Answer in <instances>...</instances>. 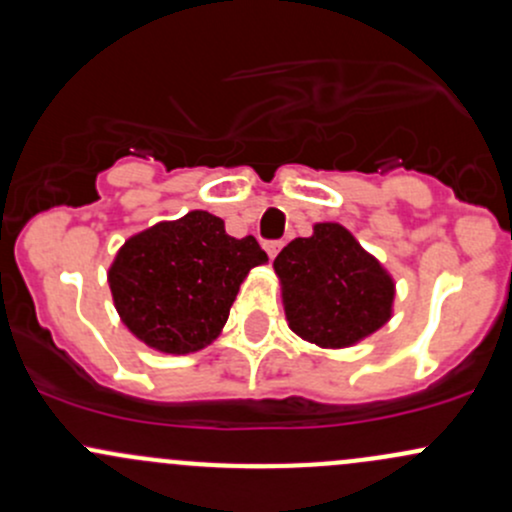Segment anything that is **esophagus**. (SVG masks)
<instances>
[{"label": "esophagus", "instance_id": "34e87169", "mask_svg": "<svg viewBox=\"0 0 512 512\" xmlns=\"http://www.w3.org/2000/svg\"><path fill=\"white\" fill-rule=\"evenodd\" d=\"M279 250H282V242H279V240L265 242V252H267V255H270V260H274V257H277Z\"/></svg>", "mask_w": 512, "mask_h": 512}]
</instances>
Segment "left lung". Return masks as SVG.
<instances>
[{
    "instance_id": "8db88e82",
    "label": "left lung",
    "mask_w": 512,
    "mask_h": 512,
    "mask_svg": "<svg viewBox=\"0 0 512 512\" xmlns=\"http://www.w3.org/2000/svg\"><path fill=\"white\" fill-rule=\"evenodd\" d=\"M284 316L301 341L341 351L380 331L395 311V279L341 223H316L274 260Z\"/></svg>"
}]
</instances>
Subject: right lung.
<instances>
[{"instance_id": "1", "label": "right lung", "mask_w": 512, "mask_h": 512, "mask_svg": "<svg viewBox=\"0 0 512 512\" xmlns=\"http://www.w3.org/2000/svg\"><path fill=\"white\" fill-rule=\"evenodd\" d=\"M265 262L252 235L238 240L218 215L188 211L127 238L107 284L134 338L159 353L186 355L220 336L240 284Z\"/></svg>"}]
</instances>
